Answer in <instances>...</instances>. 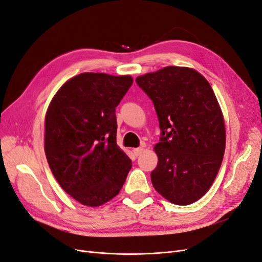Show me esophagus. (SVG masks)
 Segmentation results:
<instances>
[{
	"mask_svg": "<svg viewBox=\"0 0 262 262\" xmlns=\"http://www.w3.org/2000/svg\"><path fill=\"white\" fill-rule=\"evenodd\" d=\"M143 151H144V148H143V147H138V148H134V149H133V152L135 154L136 156H139L140 154H142Z\"/></svg>",
	"mask_w": 262,
	"mask_h": 262,
	"instance_id": "esophagus-1",
	"label": "esophagus"
}]
</instances>
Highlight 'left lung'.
<instances>
[{"instance_id":"8db88e82","label":"left lung","mask_w":262,"mask_h":262,"mask_svg":"<svg viewBox=\"0 0 262 262\" xmlns=\"http://www.w3.org/2000/svg\"><path fill=\"white\" fill-rule=\"evenodd\" d=\"M152 100L160 138L151 183L170 203L186 206L209 190L223 162V113L207 79L195 70L167 66L136 78Z\"/></svg>"}]
</instances>
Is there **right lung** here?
Here are the masks:
<instances>
[{
  "instance_id": "right-lung-1",
  "label": "right lung",
  "mask_w": 262,
  "mask_h": 262,
  "mask_svg": "<svg viewBox=\"0 0 262 262\" xmlns=\"http://www.w3.org/2000/svg\"><path fill=\"white\" fill-rule=\"evenodd\" d=\"M133 84L128 75L82 73L53 98L45 117V154L65 192L90 207L115 197L132 168L116 144V107Z\"/></svg>"
}]
</instances>
